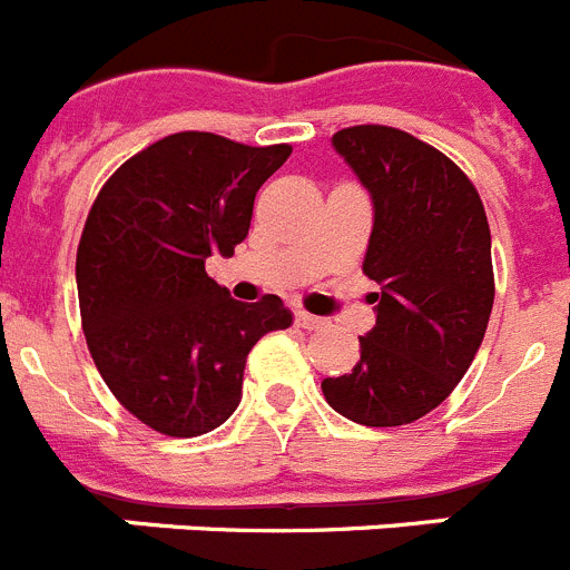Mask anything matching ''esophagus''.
Listing matches in <instances>:
<instances>
[{"label":"esophagus","instance_id":"esophagus-1","mask_svg":"<svg viewBox=\"0 0 570 570\" xmlns=\"http://www.w3.org/2000/svg\"><path fill=\"white\" fill-rule=\"evenodd\" d=\"M296 325H299V328H305V331H316V328H325L328 322L322 320V316H314V314H305V311H299V314H296Z\"/></svg>","mask_w":570,"mask_h":570}]
</instances>
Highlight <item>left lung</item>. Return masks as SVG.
I'll list each match as a JSON object with an SVG mask.
<instances>
[{"label":"left lung","instance_id":"left-lung-1","mask_svg":"<svg viewBox=\"0 0 570 570\" xmlns=\"http://www.w3.org/2000/svg\"><path fill=\"white\" fill-rule=\"evenodd\" d=\"M331 145L374 203L362 271L380 294H371L376 325L360 336V362L322 380V394L360 425H407L448 400L485 336L493 308L485 208L445 154L405 130L356 125Z\"/></svg>","mask_w":570,"mask_h":570}]
</instances>
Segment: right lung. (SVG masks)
I'll use <instances>...</instances> for the list:
<instances>
[{
	"label": "right lung",
	"mask_w": 570,
	"mask_h": 570,
	"mask_svg": "<svg viewBox=\"0 0 570 570\" xmlns=\"http://www.w3.org/2000/svg\"><path fill=\"white\" fill-rule=\"evenodd\" d=\"M288 156L185 130L130 156L90 208L77 250L85 340L116 400L159 434L223 425L250 347L294 322L279 296L236 302L205 274L248 236L256 190Z\"/></svg>",
	"instance_id": "1"
}]
</instances>
